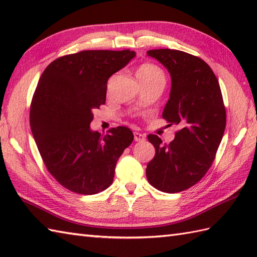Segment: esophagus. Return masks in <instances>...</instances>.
I'll return each instance as SVG.
<instances>
[{
	"label": "esophagus",
	"mask_w": 257,
	"mask_h": 257,
	"mask_svg": "<svg viewBox=\"0 0 257 257\" xmlns=\"http://www.w3.org/2000/svg\"><path fill=\"white\" fill-rule=\"evenodd\" d=\"M134 136H135V141H137V143L138 141L140 143V141H144L146 139V135L141 134V133L136 132V133H134Z\"/></svg>",
	"instance_id": "obj_1"
}]
</instances>
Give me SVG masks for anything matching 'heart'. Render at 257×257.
Segmentation results:
<instances>
[{"label": "heart", "instance_id": "b5f03b06", "mask_svg": "<svg viewBox=\"0 0 257 257\" xmlns=\"http://www.w3.org/2000/svg\"><path fill=\"white\" fill-rule=\"evenodd\" d=\"M137 77L140 83H154V81H165L163 70L154 64H144L137 70Z\"/></svg>", "mask_w": 257, "mask_h": 257}]
</instances>
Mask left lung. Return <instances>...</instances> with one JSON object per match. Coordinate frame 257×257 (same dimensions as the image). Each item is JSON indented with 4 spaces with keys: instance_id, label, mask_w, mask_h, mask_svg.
<instances>
[{
    "instance_id": "1",
    "label": "left lung",
    "mask_w": 257,
    "mask_h": 257,
    "mask_svg": "<svg viewBox=\"0 0 257 257\" xmlns=\"http://www.w3.org/2000/svg\"><path fill=\"white\" fill-rule=\"evenodd\" d=\"M170 74L171 89L162 117L181 130L170 144L149 135L156 155L146 174L149 183L167 193L192 187L204 177L214 160L225 130L226 113L214 73L201 58L176 50H151Z\"/></svg>"
}]
</instances>
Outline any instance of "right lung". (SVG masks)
<instances>
[{
    "instance_id": "1",
    "label": "right lung",
    "mask_w": 257,
    "mask_h": 257,
    "mask_svg": "<svg viewBox=\"0 0 257 257\" xmlns=\"http://www.w3.org/2000/svg\"><path fill=\"white\" fill-rule=\"evenodd\" d=\"M136 56L134 51H83L55 59L33 96L30 123L47 170L63 187L96 194L112 183L119 157L133 143L127 127L109 135L90 128L106 102L107 81Z\"/></svg>"
}]
</instances>
